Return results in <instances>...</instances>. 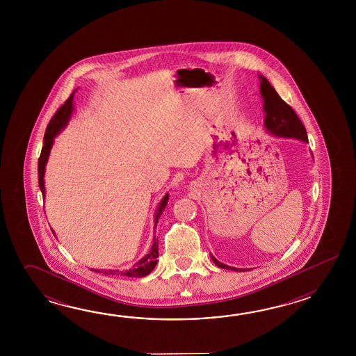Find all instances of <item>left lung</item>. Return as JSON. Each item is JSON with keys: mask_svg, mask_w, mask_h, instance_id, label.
<instances>
[{"mask_svg": "<svg viewBox=\"0 0 356 356\" xmlns=\"http://www.w3.org/2000/svg\"><path fill=\"white\" fill-rule=\"evenodd\" d=\"M258 77L261 80L259 91L264 100V111L266 113L265 121H264L266 131L273 136L296 138L304 143H308L305 127L299 120V117L296 115L294 109L280 98V95L276 92L266 77L262 75H258ZM211 259L220 268H227V270H233L239 273L248 270V268H236V267L224 265L212 254Z\"/></svg>", "mask_w": 356, "mask_h": 356, "instance_id": "obj_1", "label": "left lung"}]
</instances>
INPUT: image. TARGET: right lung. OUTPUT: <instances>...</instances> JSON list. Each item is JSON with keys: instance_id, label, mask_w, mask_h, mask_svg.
<instances>
[{"instance_id": "1", "label": "right lung", "mask_w": 356, "mask_h": 356, "mask_svg": "<svg viewBox=\"0 0 356 356\" xmlns=\"http://www.w3.org/2000/svg\"><path fill=\"white\" fill-rule=\"evenodd\" d=\"M74 94L72 92L70 95V98L66 100V103L63 106H60V109L56 112L54 115V118L51 120V122L48 123L47 126L46 134H44V144L42 147V152H40V156L38 160V181L39 187L42 191V195L43 197L46 196V188H44V173H46V165L48 158H49V154H51V149L54 146V138L56 136H58L62 129H65L67 126L68 121L71 118V114L74 112ZM168 198L169 195L161 198L159 206L156 209L155 212V218H154V224L156 227L158 221H159L160 216L163 211L165 210L168 204ZM158 239L154 236V243H152V250L150 252L141 258L137 264L134 265L132 268H129L127 271H118V270H92V271H98V273H104V275H121V276H127V277H144L146 275L152 273V270L155 268V266L158 264V257H159V252H158Z\"/></svg>"}]
</instances>
